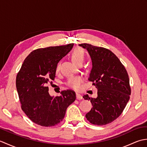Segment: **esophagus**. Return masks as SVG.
I'll list each match as a JSON object with an SVG mask.
<instances>
[{"mask_svg":"<svg viewBox=\"0 0 147 147\" xmlns=\"http://www.w3.org/2000/svg\"><path fill=\"white\" fill-rule=\"evenodd\" d=\"M76 98L78 100H82L83 98L82 95L78 93H76Z\"/></svg>","mask_w":147,"mask_h":147,"instance_id":"1","label":"esophagus"}]
</instances>
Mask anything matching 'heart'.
Returning a JSON list of instances; mask_svg holds the SVG:
<instances>
[{
  "instance_id": "obj_1",
  "label": "heart",
  "mask_w": 147,
  "mask_h": 147,
  "mask_svg": "<svg viewBox=\"0 0 147 147\" xmlns=\"http://www.w3.org/2000/svg\"><path fill=\"white\" fill-rule=\"evenodd\" d=\"M71 58L74 64H78L80 62H82L85 58V52L80 47H76L74 49L71 54ZM59 69V64L56 66V71ZM83 82L82 78L79 76H72L69 78L67 81V85L72 87V88H78L80 86L81 84Z\"/></svg>"
}]
</instances>
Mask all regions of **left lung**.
<instances>
[{"label": "left lung", "instance_id": "obj_1", "mask_svg": "<svg viewBox=\"0 0 147 147\" xmlns=\"http://www.w3.org/2000/svg\"><path fill=\"white\" fill-rule=\"evenodd\" d=\"M86 49L92 68L88 80L97 88V97L83 96L93 107L86 118L95 125H105L117 119L129 100L131 88L127 71L119 59L109 50L88 43L79 44Z\"/></svg>", "mask_w": 147, "mask_h": 147}]
</instances>
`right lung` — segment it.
<instances>
[{
  "instance_id": "1",
  "label": "right lung",
  "mask_w": 147,
  "mask_h": 147,
  "mask_svg": "<svg viewBox=\"0 0 147 147\" xmlns=\"http://www.w3.org/2000/svg\"><path fill=\"white\" fill-rule=\"evenodd\" d=\"M73 45L35 50L27 56L17 74L16 84L22 110L38 125H57L64 119L69 105L76 100L75 92L70 90L54 97L50 95L47 86L55 78L58 62Z\"/></svg>"
}]
</instances>
